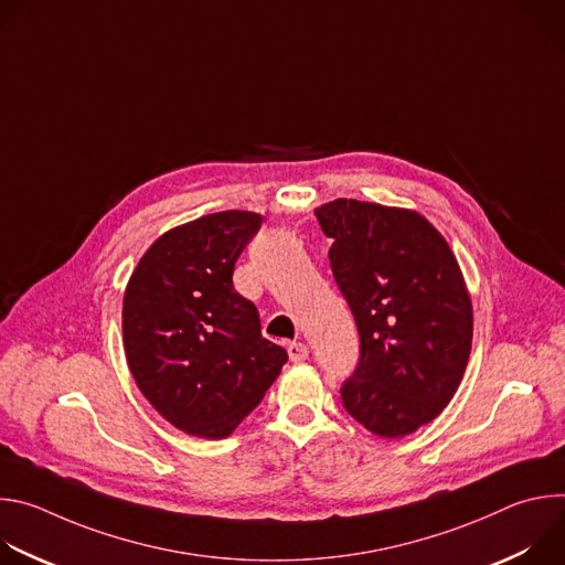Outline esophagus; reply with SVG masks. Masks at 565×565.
Instances as JSON below:
<instances>
[{
	"instance_id": "obj_1",
	"label": "esophagus",
	"mask_w": 565,
	"mask_h": 565,
	"mask_svg": "<svg viewBox=\"0 0 565 565\" xmlns=\"http://www.w3.org/2000/svg\"><path fill=\"white\" fill-rule=\"evenodd\" d=\"M288 358H290V362H303V360H308V347L306 344H301V342H292V344H288Z\"/></svg>"
}]
</instances>
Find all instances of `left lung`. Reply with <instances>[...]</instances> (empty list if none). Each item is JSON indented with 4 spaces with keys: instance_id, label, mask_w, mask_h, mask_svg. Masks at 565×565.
<instances>
[{
    "instance_id": "8db88e82",
    "label": "left lung",
    "mask_w": 565,
    "mask_h": 565,
    "mask_svg": "<svg viewBox=\"0 0 565 565\" xmlns=\"http://www.w3.org/2000/svg\"><path fill=\"white\" fill-rule=\"evenodd\" d=\"M315 214L333 238L331 270L360 333L358 366L340 388L344 409L375 436H407L462 380L473 333L462 273L416 212L338 199Z\"/></svg>"
}]
</instances>
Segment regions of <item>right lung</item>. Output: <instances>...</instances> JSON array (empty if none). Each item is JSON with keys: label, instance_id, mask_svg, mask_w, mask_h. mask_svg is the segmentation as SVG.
Returning <instances> with one entry per match:
<instances>
[{"label": "right lung", "instance_id": "right-lung-1", "mask_svg": "<svg viewBox=\"0 0 565 565\" xmlns=\"http://www.w3.org/2000/svg\"><path fill=\"white\" fill-rule=\"evenodd\" d=\"M262 227L255 212H216L156 238L122 301L129 371L177 429L225 438L264 399L288 353L262 335L259 310L232 286Z\"/></svg>", "mask_w": 565, "mask_h": 565}]
</instances>
